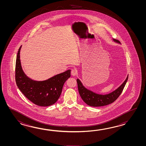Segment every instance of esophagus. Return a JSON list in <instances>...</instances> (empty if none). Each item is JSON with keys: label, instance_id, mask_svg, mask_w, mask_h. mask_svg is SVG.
Returning a JSON list of instances; mask_svg holds the SVG:
<instances>
[{"label": "esophagus", "instance_id": "obj_1", "mask_svg": "<svg viewBox=\"0 0 146 146\" xmlns=\"http://www.w3.org/2000/svg\"><path fill=\"white\" fill-rule=\"evenodd\" d=\"M71 74H72V76H74L76 75V74H77V71L75 70H72V72H71Z\"/></svg>", "mask_w": 146, "mask_h": 146}]
</instances>
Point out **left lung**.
Instances as JSON below:
<instances>
[{"label": "left lung", "mask_w": 146, "mask_h": 146, "mask_svg": "<svg viewBox=\"0 0 146 146\" xmlns=\"http://www.w3.org/2000/svg\"><path fill=\"white\" fill-rule=\"evenodd\" d=\"M113 40L115 42L119 43V40L115 39H113ZM128 78V76H127L124 82L117 89H116L111 93L105 95L97 94L93 92L91 90L87 89V88H86L83 86L80 80L79 79H77V82L78 91L82 99L88 106L93 107L107 106L114 102L120 96L127 82Z\"/></svg>", "instance_id": "left-lung-1"}]
</instances>
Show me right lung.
<instances>
[{"instance_id":"right-lung-1","label":"right lung","mask_w":146,"mask_h":146,"mask_svg":"<svg viewBox=\"0 0 146 146\" xmlns=\"http://www.w3.org/2000/svg\"><path fill=\"white\" fill-rule=\"evenodd\" d=\"M20 47L16 63V84L25 96L35 104L40 106L53 105L59 99L64 84L70 77V70L57 74L46 80L35 81L25 74L22 70Z\"/></svg>"}]
</instances>
